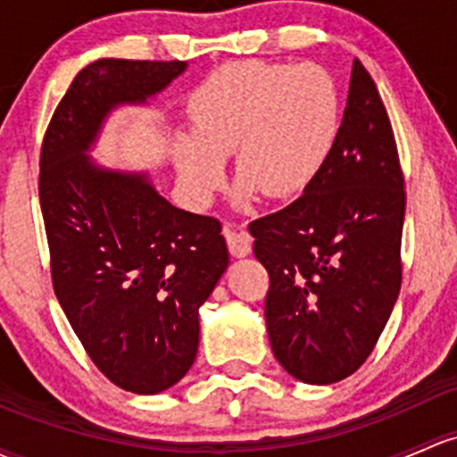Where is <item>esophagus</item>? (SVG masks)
Masks as SVG:
<instances>
[{"label":"esophagus","instance_id":"esophagus-1","mask_svg":"<svg viewBox=\"0 0 457 457\" xmlns=\"http://www.w3.org/2000/svg\"><path fill=\"white\" fill-rule=\"evenodd\" d=\"M223 237H225V241H228L229 253H232V256H237V258L249 256V252H252V237H249L247 232H243V229L234 228V225L225 223Z\"/></svg>","mask_w":457,"mask_h":457}]
</instances>
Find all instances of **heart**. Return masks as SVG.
I'll use <instances>...</instances> for the list:
<instances>
[{
    "label": "heart",
    "mask_w": 457,
    "mask_h": 457,
    "mask_svg": "<svg viewBox=\"0 0 457 457\" xmlns=\"http://www.w3.org/2000/svg\"><path fill=\"white\" fill-rule=\"evenodd\" d=\"M190 136L172 148L181 188L208 205L234 153L238 204L302 195L328 160L339 129V94L324 67L234 61L188 96Z\"/></svg>",
    "instance_id": "obj_1"
}]
</instances>
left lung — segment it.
I'll return each instance as SVG.
<instances>
[{
    "label": "left lung",
    "instance_id": "1",
    "mask_svg": "<svg viewBox=\"0 0 457 457\" xmlns=\"http://www.w3.org/2000/svg\"><path fill=\"white\" fill-rule=\"evenodd\" d=\"M405 190L377 85L354 59L333 151L280 212L249 223L269 273L265 320L280 366L328 386L363 366L401 291Z\"/></svg>",
    "mask_w": 457,
    "mask_h": 457
}]
</instances>
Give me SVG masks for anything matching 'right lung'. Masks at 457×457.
<instances>
[{
	"instance_id": "obj_1",
	"label": "right lung",
	"mask_w": 457,
	"mask_h": 457,
	"mask_svg": "<svg viewBox=\"0 0 457 457\" xmlns=\"http://www.w3.org/2000/svg\"><path fill=\"white\" fill-rule=\"evenodd\" d=\"M186 67L127 59L83 67L38 162L56 297L96 368L133 394L164 392L195 363L199 306L229 253L212 216L175 208L146 172L112 170L87 153L113 109L146 104Z\"/></svg>"
}]
</instances>
